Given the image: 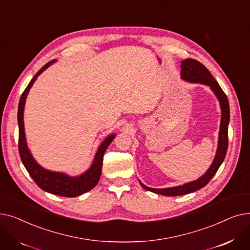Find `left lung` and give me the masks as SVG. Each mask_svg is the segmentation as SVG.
Returning <instances> with one entry per match:
<instances>
[{
    "instance_id": "obj_1",
    "label": "left lung",
    "mask_w": 250,
    "mask_h": 250,
    "mask_svg": "<svg viewBox=\"0 0 250 250\" xmlns=\"http://www.w3.org/2000/svg\"><path fill=\"white\" fill-rule=\"evenodd\" d=\"M181 69V78L185 79L187 81L194 82V83H202L208 85L212 88V90L215 92L217 95L221 109H222V117H221V126H220V134H219V146L217 150V154L215 159L208 169V171L198 180L187 183L176 188H151L146 186H144L142 182L141 186L152 192L168 195V196H176V195H183L188 194L190 192H193L198 190L204 187H206L208 181L213 178V176L218 171L219 167L223 163L225 159V156L228 150V125L230 121V108H229V101L224 93V91L222 90L218 82L215 80V78L212 76V74L208 72V70L205 67V65L200 62L199 61L193 59H187L181 62L180 64Z\"/></svg>"
}]
</instances>
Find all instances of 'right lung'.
Instances as JSON below:
<instances>
[{
    "mask_svg": "<svg viewBox=\"0 0 250 250\" xmlns=\"http://www.w3.org/2000/svg\"><path fill=\"white\" fill-rule=\"evenodd\" d=\"M55 62H56L55 60L48 62L37 72V74L33 77L30 83L27 85V87L25 88L20 97L19 106H18V125H19L18 149H19V154H20L22 163L24 164L29 175L32 177V179L35 181V183L39 188L52 194L68 196V198H74V196H78L91 190L97 185V182L101 175L104 152L106 151L109 144L112 142L115 136L114 134L110 135L101 144V146L99 147L96 153L93 164H92V166L90 167L88 171H86L84 174L78 177H70L63 173L48 171V170L43 169L42 166H39L35 162V160L32 158V156L27 148V145H26L24 123H23L24 104H25L26 96H27L29 89L31 88L34 81L36 80L37 76L41 75L46 68H48L49 65Z\"/></svg>",
    "mask_w": 250,
    "mask_h": 250,
    "instance_id": "obj_1",
    "label": "right lung"
}]
</instances>
